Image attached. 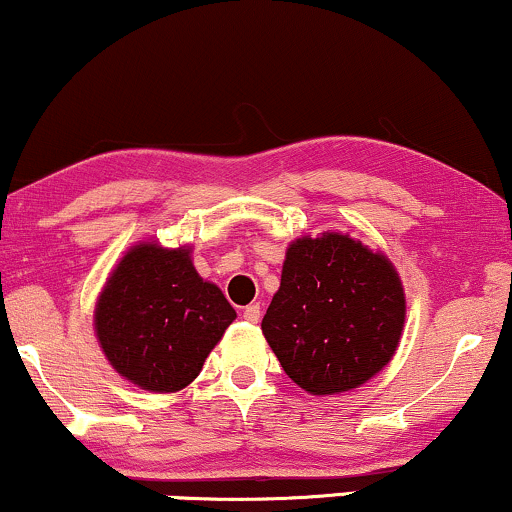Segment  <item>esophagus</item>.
Masks as SVG:
<instances>
[{
	"label": "esophagus",
	"mask_w": 512,
	"mask_h": 512,
	"mask_svg": "<svg viewBox=\"0 0 512 512\" xmlns=\"http://www.w3.org/2000/svg\"><path fill=\"white\" fill-rule=\"evenodd\" d=\"M244 320L246 323H258V320H261V306L258 304H249L244 308Z\"/></svg>",
	"instance_id": "34e87169"
}]
</instances>
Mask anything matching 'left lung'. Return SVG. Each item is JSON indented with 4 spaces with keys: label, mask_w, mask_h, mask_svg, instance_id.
Listing matches in <instances>:
<instances>
[{
    "label": "left lung",
    "mask_w": 512,
    "mask_h": 512,
    "mask_svg": "<svg viewBox=\"0 0 512 512\" xmlns=\"http://www.w3.org/2000/svg\"><path fill=\"white\" fill-rule=\"evenodd\" d=\"M406 292L394 263L344 232L289 242L263 337L313 396L363 387L399 349Z\"/></svg>",
    "instance_id": "obj_1"
}]
</instances>
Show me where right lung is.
<instances>
[{
  "label": "right lung",
  "instance_id": "1",
  "mask_svg": "<svg viewBox=\"0 0 512 512\" xmlns=\"http://www.w3.org/2000/svg\"><path fill=\"white\" fill-rule=\"evenodd\" d=\"M218 285L192 263V246L132 244L106 277L94 334L111 368L144 391L175 394L197 380L232 320Z\"/></svg>",
  "mask_w": 512,
  "mask_h": 512
}]
</instances>
